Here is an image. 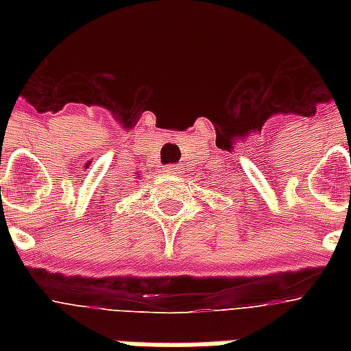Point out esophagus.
<instances>
[{
  "mask_svg": "<svg viewBox=\"0 0 351 351\" xmlns=\"http://www.w3.org/2000/svg\"><path fill=\"white\" fill-rule=\"evenodd\" d=\"M165 173H167V175H180V167H178V165H167V167H165Z\"/></svg>",
  "mask_w": 351,
  "mask_h": 351,
  "instance_id": "esophagus-1",
  "label": "esophagus"
}]
</instances>
